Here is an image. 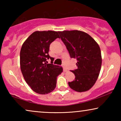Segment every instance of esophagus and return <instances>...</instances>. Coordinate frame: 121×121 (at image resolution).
I'll return each mask as SVG.
<instances>
[{"label":"esophagus","mask_w":121,"mask_h":121,"mask_svg":"<svg viewBox=\"0 0 121 121\" xmlns=\"http://www.w3.org/2000/svg\"><path fill=\"white\" fill-rule=\"evenodd\" d=\"M63 71L64 72H67V68H66L65 67H64V66H63Z\"/></svg>","instance_id":"1"}]
</instances>
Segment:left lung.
Returning <instances> with one entry per match:
<instances>
[{"instance_id": "left-lung-1", "label": "left lung", "mask_w": 121, "mask_h": 121, "mask_svg": "<svg viewBox=\"0 0 121 121\" xmlns=\"http://www.w3.org/2000/svg\"><path fill=\"white\" fill-rule=\"evenodd\" d=\"M58 33L70 58L77 60L78 68L72 71L75 80L68 82L69 87L79 92L90 90L96 82L101 68V53L98 43L82 31L65 30Z\"/></svg>"}]
</instances>
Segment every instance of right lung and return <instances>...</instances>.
Wrapping results in <instances>:
<instances>
[{
    "label": "right lung",
    "instance_id": "right-lung-1",
    "mask_svg": "<svg viewBox=\"0 0 121 121\" xmlns=\"http://www.w3.org/2000/svg\"><path fill=\"white\" fill-rule=\"evenodd\" d=\"M58 32L36 31L23 43L20 53V69L24 78L31 89L39 94H47L54 90L57 78L63 68L52 64L54 58L48 54L49 45ZM51 59V64L47 63Z\"/></svg>",
    "mask_w": 121,
    "mask_h": 121
}]
</instances>
